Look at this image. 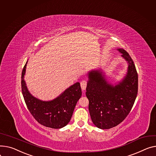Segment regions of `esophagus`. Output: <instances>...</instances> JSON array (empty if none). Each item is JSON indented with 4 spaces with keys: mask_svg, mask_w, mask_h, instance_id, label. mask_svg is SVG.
Wrapping results in <instances>:
<instances>
[{
    "mask_svg": "<svg viewBox=\"0 0 156 156\" xmlns=\"http://www.w3.org/2000/svg\"><path fill=\"white\" fill-rule=\"evenodd\" d=\"M80 85H81V88L82 90L85 91L86 90V88L87 86V81L86 80H83V81H81Z\"/></svg>",
    "mask_w": 156,
    "mask_h": 156,
    "instance_id": "1",
    "label": "esophagus"
}]
</instances>
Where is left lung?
I'll return each mask as SVG.
<instances>
[{
	"label": "left lung",
	"mask_w": 156,
	"mask_h": 156,
	"mask_svg": "<svg viewBox=\"0 0 156 156\" xmlns=\"http://www.w3.org/2000/svg\"><path fill=\"white\" fill-rule=\"evenodd\" d=\"M117 50L128 63L126 75L117 83H109L100 68L88 73L86 96L89 112L93 123L101 129L115 127L125 119L137 95L138 75L133 61L126 50Z\"/></svg>",
	"instance_id": "1"
}]
</instances>
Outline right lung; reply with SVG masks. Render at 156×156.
<instances>
[{"label":"right lung","mask_w":156,"mask_h":156,"mask_svg":"<svg viewBox=\"0 0 156 156\" xmlns=\"http://www.w3.org/2000/svg\"><path fill=\"white\" fill-rule=\"evenodd\" d=\"M28 60L21 76L22 93L30 113L40 123L52 129H61L69 122L73 113L82 95L79 82L70 86L56 98L50 101L39 100L30 94L24 80Z\"/></svg>","instance_id":"right-lung-1"}]
</instances>
